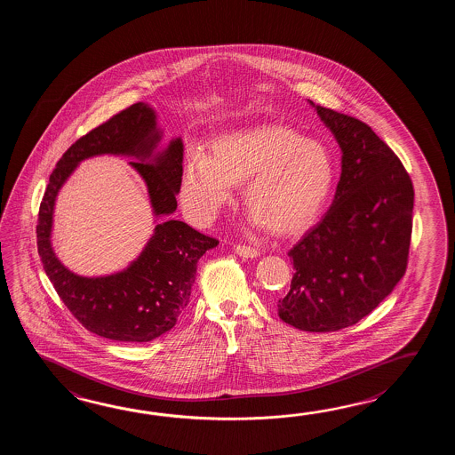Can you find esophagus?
I'll use <instances>...</instances> for the list:
<instances>
[{"label": "esophagus", "mask_w": 455, "mask_h": 455, "mask_svg": "<svg viewBox=\"0 0 455 455\" xmlns=\"http://www.w3.org/2000/svg\"><path fill=\"white\" fill-rule=\"evenodd\" d=\"M234 251H235L237 255L243 257V259H255V257H259V251H257L255 247L245 245V243H235V245H234Z\"/></svg>", "instance_id": "esophagus-1"}]
</instances>
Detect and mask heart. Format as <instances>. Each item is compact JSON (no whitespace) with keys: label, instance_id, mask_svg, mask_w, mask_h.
<instances>
[{"label":"heart","instance_id":"b5f03b06","mask_svg":"<svg viewBox=\"0 0 455 455\" xmlns=\"http://www.w3.org/2000/svg\"><path fill=\"white\" fill-rule=\"evenodd\" d=\"M243 204L271 234L294 235L309 228L333 184V159L315 140L281 125L257 126L216 138L210 153L188 157L182 200L196 218L210 220L243 184Z\"/></svg>","mask_w":455,"mask_h":455}]
</instances>
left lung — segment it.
Segmentation results:
<instances>
[{"label": "left lung", "instance_id": "obj_1", "mask_svg": "<svg viewBox=\"0 0 455 455\" xmlns=\"http://www.w3.org/2000/svg\"><path fill=\"white\" fill-rule=\"evenodd\" d=\"M315 108L341 148V175L329 212L288 251L294 275L278 315L296 329L337 331L369 315L405 275L415 192L371 126Z\"/></svg>", "mask_w": 455, "mask_h": 455}]
</instances>
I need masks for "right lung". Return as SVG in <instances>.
Returning a JSON list of instances; mask_svg holds the SVG:
<instances>
[{
	"instance_id": "obj_1",
	"label": "right lung",
	"mask_w": 455,
	"mask_h": 455,
	"mask_svg": "<svg viewBox=\"0 0 455 455\" xmlns=\"http://www.w3.org/2000/svg\"><path fill=\"white\" fill-rule=\"evenodd\" d=\"M159 138L151 107L143 102L126 107L69 146L50 174L40 204L36 231L44 270L75 319L104 339L143 343L172 329L190 299L196 263L204 251L220 243L184 221L169 220L156 226L145 251L126 270L110 276H77L55 257L50 245L55 196L77 163L91 156L126 155L141 159L130 164L145 179L156 216L174 213L175 195L182 184L184 145L177 138L164 153L156 156L153 164L143 163Z\"/></svg>"
}]
</instances>
